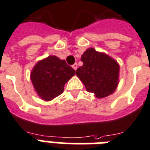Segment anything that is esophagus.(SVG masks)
<instances>
[{"mask_svg":"<svg viewBox=\"0 0 150 150\" xmlns=\"http://www.w3.org/2000/svg\"><path fill=\"white\" fill-rule=\"evenodd\" d=\"M72 67H73V68H74V69H75V70H76V69H77V63H75L74 64V65L72 66Z\"/></svg>","mask_w":150,"mask_h":150,"instance_id":"1","label":"esophagus"}]
</instances>
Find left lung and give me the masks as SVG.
I'll list each match as a JSON object with an SVG mask.
<instances>
[{"label":"left lung","instance_id":"obj_1","mask_svg":"<svg viewBox=\"0 0 150 150\" xmlns=\"http://www.w3.org/2000/svg\"><path fill=\"white\" fill-rule=\"evenodd\" d=\"M81 59L83 64L76 69V74L83 83L87 91L102 98L115 91L119 66L115 59L92 48L83 52Z\"/></svg>","mask_w":150,"mask_h":150}]
</instances>
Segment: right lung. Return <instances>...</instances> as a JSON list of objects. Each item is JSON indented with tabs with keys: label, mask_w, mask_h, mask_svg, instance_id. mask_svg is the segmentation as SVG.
Listing matches in <instances>:
<instances>
[{
	"label": "right lung",
	"mask_w": 150,
	"mask_h": 150,
	"mask_svg": "<svg viewBox=\"0 0 150 150\" xmlns=\"http://www.w3.org/2000/svg\"><path fill=\"white\" fill-rule=\"evenodd\" d=\"M75 74V70L65 60L50 56L39 61L31 73V80L38 95L51 100L61 94L64 85Z\"/></svg>",
	"instance_id": "right-lung-1"
}]
</instances>
